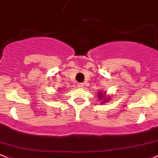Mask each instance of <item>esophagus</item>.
Masks as SVG:
<instances>
[{
	"label": "esophagus",
	"mask_w": 158,
	"mask_h": 158,
	"mask_svg": "<svg viewBox=\"0 0 158 158\" xmlns=\"http://www.w3.org/2000/svg\"><path fill=\"white\" fill-rule=\"evenodd\" d=\"M83 83H78V87H79V88H83Z\"/></svg>",
	"instance_id": "1"
}]
</instances>
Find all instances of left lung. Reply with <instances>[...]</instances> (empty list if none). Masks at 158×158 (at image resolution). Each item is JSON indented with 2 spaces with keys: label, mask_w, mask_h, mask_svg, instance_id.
I'll list each match as a JSON object with an SVG mask.
<instances>
[{
  "label": "left lung",
  "mask_w": 158,
  "mask_h": 158,
  "mask_svg": "<svg viewBox=\"0 0 158 158\" xmlns=\"http://www.w3.org/2000/svg\"><path fill=\"white\" fill-rule=\"evenodd\" d=\"M98 98H99V100L102 101V103H105L106 101L110 100V99H111V97H110V96H109V97L106 99V93H102V92H99V94H98Z\"/></svg>",
  "instance_id": "left-lung-1"
}]
</instances>
